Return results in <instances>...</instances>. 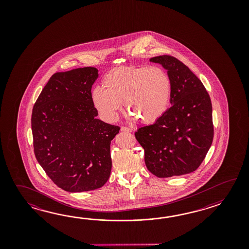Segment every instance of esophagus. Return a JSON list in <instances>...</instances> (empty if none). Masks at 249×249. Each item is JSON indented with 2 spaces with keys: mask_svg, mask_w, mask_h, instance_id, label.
<instances>
[{
  "mask_svg": "<svg viewBox=\"0 0 249 249\" xmlns=\"http://www.w3.org/2000/svg\"><path fill=\"white\" fill-rule=\"evenodd\" d=\"M132 130L131 128H129V127L122 126L121 127V132H131Z\"/></svg>",
  "mask_w": 249,
  "mask_h": 249,
  "instance_id": "obj_1",
  "label": "esophagus"
}]
</instances>
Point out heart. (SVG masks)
<instances>
[{
	"instance_id": "heart-1",
	"label": "heart",
	"mask_w": 249,
	"mask_h": 249,
	"mask_svg": "<svg viewBox=\"0 0 249 249\" xmlns=\"http://www.w3.org/2000/svg\"><path fill=\"white\" fill-rule=\"evenodd\" d=\"M172 81L160 67H124L110 70L101 87L91 90V102L107 122H114L124 102L132 120L157 121L169 105Z\"/></svg>"
}]
</instances>
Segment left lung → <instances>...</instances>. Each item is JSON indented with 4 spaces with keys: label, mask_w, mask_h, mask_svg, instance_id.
<instances>
[{
    "label": "left lung",
    "mask_w": 249,
    "mask_h": 249,
    "mask_svg": "<svg viewBox=\"0 0 249 249\" xmlns=\"http://www.w3.org/2000/svg\"><path fill=\"white\" fill-rule=\"evenodd\" d=\"M167 70L172 106L153 124L141 127L135 137L144 148L145 164L159 178L197 169L213 138L211 100L201 81L175 57L149 58Z\"/></svg>",
    "instance_id": "1"
}]
</instances>
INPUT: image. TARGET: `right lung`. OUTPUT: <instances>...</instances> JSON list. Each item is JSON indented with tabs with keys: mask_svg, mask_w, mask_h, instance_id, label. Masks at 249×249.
<instances>
[{
	"mask_svg": "<svg viewBox=\"0 0 249 249\" xmlns=\"http://www.w3.org/2000/svg\"><path fill=\"white\" fill-rule=\"evenodd\" d=\"M92 67L55 73L32 112L34 150L56 185L69 192L99 189L111 173L110 143L120 127L97 118L91 86Z\"/></svg>",
	"mask_w": 249,
	"mask_h": 249,
	"instance_id": "add662e5",
	"label": "right lung"
}]
</instances>
